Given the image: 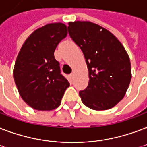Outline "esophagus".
Segmentation results:
<instances>
[{
    "label": "esophagus",
    "mask_w": 147,
    "mask_h": 147,
    "mask_svg": "<svg viewBox=\"0 0 147 147\" xmlns=\"http://www.w3.org/2000/svg\"><path fill=\"white\" fill-rule=\"evenodd\" d=\"M70 77H71V78H72V79H73V78H74V74H73V73H72V74H71L70 75Z\"/></svg>",
    "instance_id": "1"
}]
</instances>
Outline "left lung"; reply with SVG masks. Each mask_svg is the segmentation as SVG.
<instances>
[{"label":"left lung","mask_w":147,"mask_h":147,"mask_svg":"<svg viewBox=\"0 0 147 147\" xmlns=\"http://www.w3.org/2000/svg\"><path fill=\"white\" fill-rule=\"evenodd\" d=\"M68 33L81 49L89 84L79 92L82 102L95 110L113 107L125 96L131 80L129 56L114 35L89 21L70 22Z\"/></svg>","instance_id":"left-lung-1"}]
</instances>
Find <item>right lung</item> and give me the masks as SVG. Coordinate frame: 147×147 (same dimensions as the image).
I'll use <instances>...</instances> for the list:
<instances>
[{
    "mask_svg": "<svg viewBox=\"0 0 147 147\" xmlns=\"http://www.w3.org/2000/svg\"><path fill=\"white\" fill-rule=\"evenodd\" d=\"M67 34L62 23L49 24L27 37L16 60L13 77L20 96L35 110L58 107L70 83L54 57L58 44Z\"/></svg>",
    "mask_w": 147,
    "mask_h": 147,
    "instance_id": "add662e5",
    "label": "right lung"
}]
</instances>
